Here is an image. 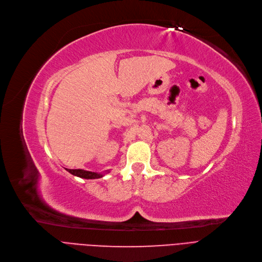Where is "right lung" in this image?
<instances>
[{
    "instance_id": "obj_1",
    "label": "right lung",
    "mask_w": 262,
    "mask_h": 262,
    "mask_svg": "<svg viewBox=\"0 0 262 262\" xmlns=\"http://www.w3.org/2000/svg\"><path fill=\"white\" fill-rule=\"evenodd\" d=\"M67 170L70 173H72V175L78 176L80 178H84V179H98V178L103 177V173H98V172L89 171L84 169H67Z\"/></svg>"
}]
</instances>
